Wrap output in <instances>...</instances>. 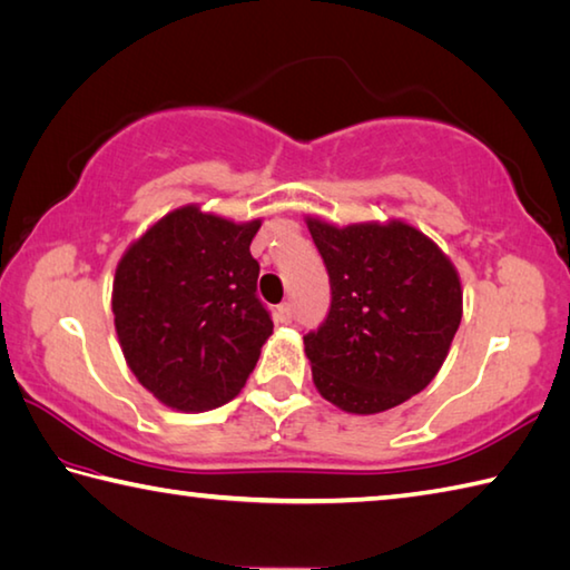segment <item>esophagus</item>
<instances>
[{
	"instance_id": "obj_1",
	"label": "esophagus",
	"mask_w": 570,
	"mask_h": 570,
	"mask_svg": "<svg viewBox=\"0 0 570 570\" xmlns=\"http://www.w3.org/2000/svg\"><path fill=\"white\" fill-rule=\"evenodd\" d=\"M275 320L283 322V325H287V322H293V305L283 303L281 307H277V309H275Z\"/></svg>"
}]
</instances>
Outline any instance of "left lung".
<instances>
[{"mask_svg":"<svg viewBox=\"0 0 570 570\" xmlns=\"http://www.w3.org/2000/svg\"><path fill=\"white\" fill-rule=\"evenodd\" d=\"M330 275V309L305 335L320 394L352 414H377L436 377L461 322L454 265L406 223L335 228L309 218Z\"/></svg>","mask_w":570,"mask_h":570,"instance_id":"left-lung-1","label":"left lung"}]
</instances>
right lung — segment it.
<instances>
[{
  "instance_id": "1",
  "label": "right lung",
  "mask_w": 570,
  "mask_h": 570,
  "mask_svg": "<svg viewBox=\"0 0 570 570\" xmlns=\"http://www.w3.org/2000/svg\"><path fill=\"white\" fill-rule=\"evenodd\" d=\"M261 220L198 208L160 218L116 267L114 322L128 367L180 412L230 402L248 382L273 317L257 297L250 255Z\"/></svg>"
}]
</instances>
